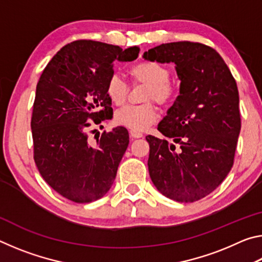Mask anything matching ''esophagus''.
Returning <instances> with one entry per match:
<instances>
[{"label":"esophagus","mask_w":262,"mask_h":262,"mask_svg":"<svg viewBox=\"0 0 262 262\" xmlns=\"http://www.w3.org/2000/svg\"><path fill=\"white\" fill-rule=\"evenodd\" d=\"M129 135H130L132 139H140V137L143 136V134H142V133L136 132V130H130L129 132Z\"/></svg>","instance_id":"obj_1"}]
</instances>
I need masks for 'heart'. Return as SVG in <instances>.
Returning <instances> with one entry per match:
<instances>
[{
	"instance_id": "heart-1",
	"label": "heart",
	"mask_w": 262,
	"mask_h": 262,
	"mask_svg": "<svg viewBox=\"0 0 262 262\" xmlns=\"http://www.w3.org/2000/svg\"><path fill=\"white\" fill-rule=\"evenodd\" d=\"M134 82L148 85L144 101H155L161 106H166L174 99L176 89L170 82V72L165 66L156 61H140L128 70ZM106 92L114 105L125 103L128 95L127 84L117 75L111 77L106 85ZM115 122L130 130L142 132L157 120V112L152 104L139 106H125L117 111Z\"/></svg>"
}]
</instances>
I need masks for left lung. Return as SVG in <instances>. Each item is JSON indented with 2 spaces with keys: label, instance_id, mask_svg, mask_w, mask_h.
<instances>
[{
  "label": "left lung",
  "instance_id": "8db88e82",
  "mask_svg": "<svg viewBox=\"0 0 262 262\" xmlns=\"http://www.w3.org/2000/svg\"><path fill=\"white\" fill-rule=\"evenodd\" d=\"M143 57L173 62L180 79V95L158 123L180 148L145 137L150 178L171 200L198 201L219 187L233 165L242 126L237 83L219 53L200 42L162 43Z\"/></svg>",
  "mask_w": 262,
  "mask_h": 262
}]
</instances>
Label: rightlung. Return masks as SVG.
Here are the masks:
<instances>
[{
    "mask_svg": "<svg viewBox=\"0 0 262 262\" xmlns=\"http://www.w3.org/2000/svg\"><path fill=\"white\" fill-rule=\"evenodd\" d=\"M139 52L136 46L76 40L53 56L39 78L31 119L33 158L43 180L70 201H96L113 185L128 132L113 128L94 144L88 132L113 115L106 85L114 61H133Z\"/></svg>",
    "mask_w": 262,
    "mask_h": 262,
    "instance_id": "obj_1",
    "label": "right lung"
}]
</instances>
